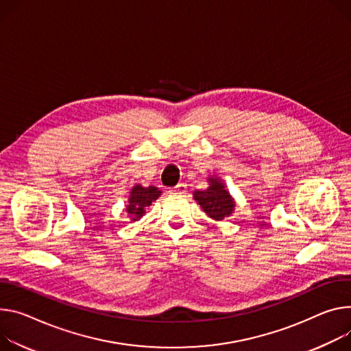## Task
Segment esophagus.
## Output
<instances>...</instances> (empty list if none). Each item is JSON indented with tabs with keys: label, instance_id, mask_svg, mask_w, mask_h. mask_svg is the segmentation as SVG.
I'll return each mask as SVG.
<instances>
[{
	"label": "esophagus",
	"instance_id": "obj_1",
	"mask_svg": "<svg viewBox=\"0 0 351 351\" xmlns=\"http://www.w3.org/2000/svg\"><path fill=\"white\" fill-rule=\"evenodd\" d=\"M186 192H187V186L184 183H179L172 189L173 195H186Z\"/></svg>",
	"mask_w": 351,
	"mask_h": 351
}]
</instances>
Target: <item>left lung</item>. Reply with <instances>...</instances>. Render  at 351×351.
<instances>
[{
	"mask_svg": "<svg viewBox=\"0 0 351 351\" xmlns=\"http://www.w3.org/2000/svg\"><path fill=\"white\" fill-rule=\"evenodd\" d=\"M207 182L208 187L206 190H195L193 199L214 221L231 217L235 211V199L228 192L227 184L217 175H210Z\"/></svg>",
	"mask_w": 351,
	"mask_h": 351,
	"instance_id": "1",
	"label": "left lung"
}]
</instances>
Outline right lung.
Returning <instances> with one entry per match:
<instances>
[{
  "label": "right lung",
  "mask_w": 351,
  "mask_h": 351,
  "mask_svg": "<svg viewBox=\"0 0 351 351\" xmlns=\"http://www.w3.org/2000/svg\"><path fill=\"white\" fill-rule=\"evenodd\" d=\"M162 195L161 190L155 186H141L134 184L129 193V200L125 204V213L132 221H138L144 214L147 207H149L159 196Z\"/></svg>",
  "instance_id": "add662e5"
}]
</instances>
